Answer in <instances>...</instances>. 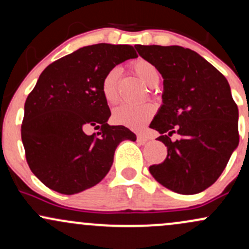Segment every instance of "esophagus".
Here are the masks:
<instances>
[{
    "label": "esophagus",
    "mask_w": 249,
    "mask_h": 249,
    "mask_svg": "<svg viewBox=\"0 0 249 249\" xmlns=\"http://www.w3.org/2000/svg\"><path fill=\"white\" fill-rule=\"evenodd\" d=\"M137 142H138L139 144L144 145V144H146V142H148V138H147V137L142 136V134H138V136H137Z\"/></svg>",
    "instance_id": "obj_1"
}]
</instances>
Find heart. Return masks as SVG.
Segmentation results:
<instances>
[{
  "label": "heart",
  "mask_w": 249,
  "mask_h": 249,
  "mask_svg": "<svg viewBox=\"0 0 249 249\" xmlns=\"http://www.w3.org/2000/svg\"><path fill=\"white\" fill-rule=\"evenodd\" d=\"M132 69L137 76L142 79L147 87H156L159 81L158 70L152 63L138 59L133 62ZM118 79L119 70L115 68L111 69L104 76L102 82V95L105 102L108 104H116L118 102ZM154 115V107L151 104L128 105L123 104L116 107L113 111L112 118L117 124L124 125L132 130H141L146 125L147 122Z\"/></svg>",
  "instance_id": "obj_1"
}]
</instances>
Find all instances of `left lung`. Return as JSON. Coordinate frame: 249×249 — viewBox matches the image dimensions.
Listing matches in <instances>:
<instances>
[{"label": "left lung", "mask_w": 249, "mask_h": 249, "mask_svg": "<svg viewBox=\"0 0 249 249\" xmlns=\"http://www.w3.org/2000/svg\"><path fill=\"white\" fill-rule=\"evenodd\" d=\"M164 79L162 104L150 127L167 146L164 162L150 173L180 194L206 190L225 170L239 145V110L227 79L204 57L179 45H136ZM178 133L172 142L169 137Z\"/></svg>", "instance_id": "1"}]
</instances>
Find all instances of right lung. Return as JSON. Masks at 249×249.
<instances>
[{
  "label": "right lung",
  "instance_id": "1",
  "mask_svg": "<svg viewBox=\"0 0 249 249\" xmlns=\"http://www.w3.org/2000/svg\"><path fill=\"white\" fill-rule=\"evenodd\" d=\"M131 45L101 43L51 63L24 104L22 142L28 165L43 184L62 194L95 186L108 173L117 146L137 139L127 127L107 124L104 76L137 58ZM89 127L99 130L87 135Z\"/></svg>",
  "mask_w": 249,
  "mask_h": 249
}]
</instances>
